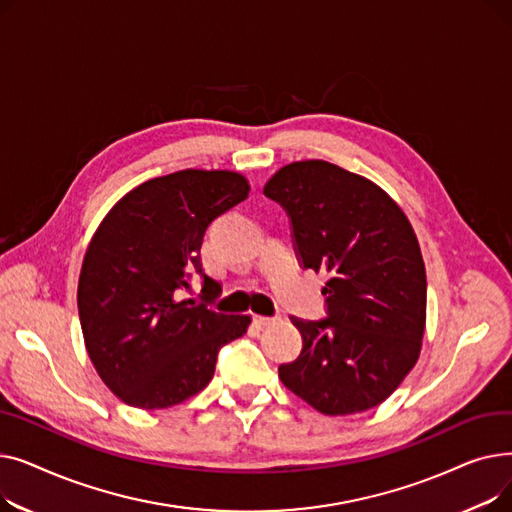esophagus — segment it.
Segmentation results:
<instances>
[{
  "mask_svg": "<svg viewBox=\"0 0 512 512\" xmlns=\"http://www.w3.org/2000/svg\"><path fill=\"white\" fill-rule=\"evenodd\" d=\"M253 321H255V324H257L259 328H267V326H274V324H278L280 317H263V315H255V317H253Z\"/></svg>",
  "mask_w": 512,
  "mask_h": 512,
  "instance_id": "esophagus-1",
  "label": "esophagus"
}]
</instances>
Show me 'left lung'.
I'll use <instances>...</instances> for the list:
<instances>
[{
    "mask_svg": "<svg viewBox=\"0 0 512 512\" xmlns=\"http://www.w3.org/2000/svg\"><path fill=\"white\" fill-rule=\"evenodd\" d=\"M263 193L290 218L303 267L328 272V317H290L303 336L282 384L324 415L378 407L421 353L427 280L415 230L371 180L324 159L280 168Z\"/></svg>",
    "mask_w": 512,
    "mask_h": 512,
    "instance_id": "8db88e82",
    "label": "left lung"
}]
</instances>
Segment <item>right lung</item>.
<instances>
[{
    "label": "right lung",
    "instance_id": "right-lung-1",
    "mask_svg": "<svg viewBox=\"0 0 512 512\" xmlns=\"http://www.w3.org/2000/svg\"><path fill=\"white\" fill-rule=\"evenodd\" d=\"M230 170H180L126 193L95 230L78 278V315L99 378L130 407L180 405L213 378L218 351L247 332L249 315L209 307L222 286L203 274L209 224L249 197ZM193 273L199 302L184 300Z\"/></svg>",
    "mask_w": 512,
    "mask_h": 512
}]
</instances>
